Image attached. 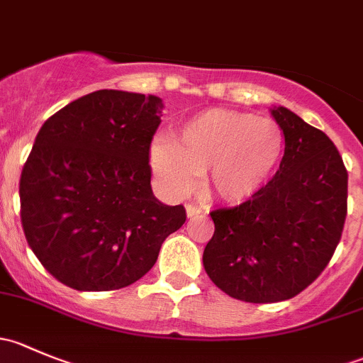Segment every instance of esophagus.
I'll list each match as a JSON object with an SVG mask.
<instances>
[{"instance_id":"1","label":"esophagus","mask_w":363,"mask_h":363,"mask_svg":"<svg viewBox=\"0 0 363 363\" xmlns=\"http://www.w3.org/2000/svg\"><path fill=\"white\" fill-rule=\"evenodd\" d=\"M186 214H188V218H195V216L202 214V207H199V205L188 203V205H186Z\"/></svg>"}]
</instances>
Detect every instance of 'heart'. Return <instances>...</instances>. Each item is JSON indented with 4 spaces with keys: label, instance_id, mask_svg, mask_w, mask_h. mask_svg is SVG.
<instances>
[{
    "label": "heart",
    "instance_id": "heart-1",
    "mask_svg": "<svg viewBox=\"0 0 363 363\" xmlns=\"http://www.w3.org/2000/svg\"><path fill=\"white\" fill-rule=\"evenodd\" d=\"M284 151L279 124L252 113L211 108L186 121L170 144L151 147V167L172 195L189 191L203 175L216 200L240 203L259 191Z\"/></svg>",
    "mask_w": 363,
    "mask_h": 363
}]
</instances>
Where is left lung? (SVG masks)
Returning a JSON list of instances; mask_svg holds the SVG:
<instances>
[{"instance_id":"1","label":"left lung","mask_w":363,"mask_h":363,"mask_svg":"<svg viewBox=\"0 0 363 363\" xmlns=\"http://www.w3.org/2000/svg\"><path fill=\"white\" fill-rule=\"evenodd\" d=\"M279 170L250 200L211 212L203 251L212 283L237 300L272 303L306 290L334 256L347 214V170L321 130L284 107Z\"/></svg>"}]
</instances>
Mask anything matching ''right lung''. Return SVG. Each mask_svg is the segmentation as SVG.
Listing matches in <instances>:
<instances>
[{"label":"right lung","instance_id":"1","mask_svg":"<svg viewBox=\"0 0 363 363\" xmlns=\"http://www.w3.org/2000/svg\"><path fill=\"white\" fill-rule=\"evenodd\" d=\"M158 96L100 89L43 123L19 182L26 240L45 270L79 291L130 286L186 221L151 189Z\"/></svg>","mask_w":363,"mask_h":363}]
</instances>
